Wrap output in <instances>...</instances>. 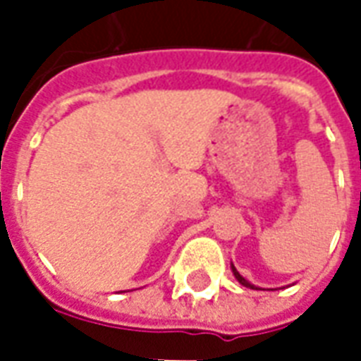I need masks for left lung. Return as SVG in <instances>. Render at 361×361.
Returning a JSON list of instances; mask_svg holds the SVG:
<instances>
[{
	"label": "left lung",
	"instance_id": "left-lung-1",
	"mask_svg": "<svg viewBox=\"0 0 361 361\" xmlns=\"http://www.w3.org/2000/svg\"><path fill=\"white\" fill-rule=\"evenodd\" d=\"M232 271H234V276H235V279H238V282H240V284H243V286H250V288H255V286H251V284H250V282H247V280H245V279H243V276H242V274H240V272H238V271H235V269H234V267H232Z\"/></svg>",
	"mask_w": 361,
	"mask_h": 361
}]
</instances>
